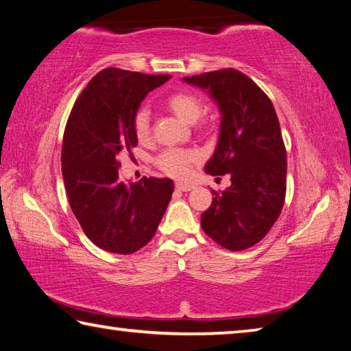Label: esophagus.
<instances>
[{
	"label": "esophagus",
	"mask_w": 351,
	"mask_h": 351,
	"mask_svg": "<svg viewBox=\"0 0 351 351\" xmlns=\"http://www.w3.org/2000/svg\"><path fill=\"white\" fill-rule=\"evenodd\" d=\"M176 189L181 190V192H189V190L193 189V184H190V182H176Z\"/></svg>",
	"instance_id": "1"
}]
</instances>
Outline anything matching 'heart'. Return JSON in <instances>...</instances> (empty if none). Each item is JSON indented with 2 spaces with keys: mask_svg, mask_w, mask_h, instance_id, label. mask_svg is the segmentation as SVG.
Returning <instances> with one entry per match:
<instances>
[{
  "mask_svg": "<svg viewBox=\"0 0 351 351\" xmlns=\"http://www.w3.org/2000/svg\"><path fill=\"white\" fill-rule=\"evenodd\" d=\"M165 104H167L170 111H173L178 117L187 123L197 122L201 112H203V102H201V99L197 94L190 91H176L170 94L167 100H165ZM133 128L139 141L148 139V136H150V112H148L147 106H141L136 111ZM197 159V154L193 152L165 150L158 156L156 164L164 173L173 178H184L189 175L190 167H192V164Z\"/></svg>",
  "mask_w": 351,
  "mask_h": 351,
  "instance_id": "1",
  "label": "heart"
}]
</instances>
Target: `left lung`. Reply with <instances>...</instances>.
Here are the masks:
<instances>
[{
    "instance_id": "8db88e82",
    "label": "left lung",
    "mask_w": 351,
    "mask_h": 351,
    "mask_svg": "<svg viewBox=\"0 0 351 351\" xmlns=\"http://www.w3.org/2000/svg\"><path fill=\"white\" fill-rule=\"evenodd\" d=\"M217 102L221 122L206 173L230 175V186L201 215V228L229 251H245L269 232L287 193V150L269 97L240 71L184 77Z\"/></svg>"
}]
</instances>
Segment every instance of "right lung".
Here are the masks:
<instances>
[{"mask_svg": "<svg viewBox=\"0 0 351 351\" xmlns=\"http://www.w3.org/2000/svg\"><path fill=\"white\" fill-rule=\"evenodd\" d=\"M170 75L106 68L77 99L64 128L62 173L77 221L94 245L133 254L150 241L170 203L173 181L123 182L119 156L138 145L133 121L142 100Z\"/></svg>", "mask_w": 351, "mask_h": 351, "instance_id": "1", "label": "right lung"}]
</instances>
